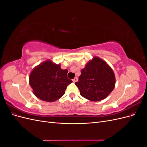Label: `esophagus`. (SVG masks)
I'll use <instances>...</instances> for the list:
<instances>
[{
  "label": "esophagus",
  "mask_w": 147,
  "mask_h": 147,
  "mask_svg": "<svg viewBox=\"0 0 147 147\" xmlns=\"http://www.w3.org/2000/svg\"><path fill=\"white\" fill-rule=\"evenodd\" d=\"M72 81H73V82H74V83L77 82L78 81V78H77V77H75V78L72 80Z\"/></svg>",
  "instance_id": "obj_1"
}]
</instances>
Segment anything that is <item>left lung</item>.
Here are the masks:
<instances>
[{"instance_id":"8db88e82","label":"left lung","mask_w":147,"mask_h":147,"mask_svg":"<svg viewBox=\"0 0 147 147\" xmlns=\"http://www.w3.org/2000/svg\"><path fill=\"white\" fill-rule=\"evenodd\" d=\"M80 95L91 101L106 98L113 91L115 77L112 68L98 57H94L81 71L78 82L75 83Z\"/></svg>"}]
</instances>
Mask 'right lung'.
I'll return each mask as SVG.
<instances>
[{
    "mask_svg": "<svg viewBox=\"0 0 147 147\" xmlns=\"http://www.w3.org/2000/svg\"><path fill=\"white\" fill-rule=\"evenodd\" d=\"M68 70L60 64L46 61L35 67L29 76V84L37 98L46 102H54L63 96L65 89L72 82L67 78Z\"/></svg>",
    "mask_w": 147,
    "mask_h": 147,
    "instance_id": "obj_1",
    "label": "right lung"
}]
</instances>
